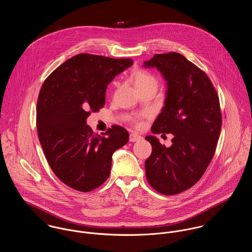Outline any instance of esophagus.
I'll return each mask as SVG.
<instances>
[{"label":"esophagus","mask_w":252,"mask_h":252,"mask_svg":"<svg viewBox=\"0 0 252 252\" xmlns=\"http://www.w3.org/2000/svg\"><path fill=\"white\" fill-rule=\"evenodd\" d=\"M143 137L142 136H140L139 134H136V133H132V134H130V137H129V140H130V142H137V141H140L141 139H142Z\"/></svg>","instance_id":"esophagus-1"}]
</instances>
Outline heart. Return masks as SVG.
Returning <instances> with one entry per match:
<instances>
[{"instance_id":"1","label":"heart","mask_w":252,"mask_h":252,"mask_svg":"<svg viewBox=\"0 0 252 252\" xmlns=\"http://www.w3.org/2000/svg\"><path fill=\"white\" fill-rule=\"evenodd\" d=\"M131 79H132L133 84L137 90H141V89H144L147 87L157 88V85H158V79L154 74L144 71V70H141V69H137L132 72ZM146 116H148L147 112L135 115L134 117L131 118V122L135 126L140 127L142 125L141 121H142L143 117H146Z\"/></svg>"}]
</instances>
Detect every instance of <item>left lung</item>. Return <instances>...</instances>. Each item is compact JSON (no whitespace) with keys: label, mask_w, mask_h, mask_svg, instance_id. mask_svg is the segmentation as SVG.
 Masks as SVG:
<instances>
[{"label":"left lung","mask_w":252,"mask_h":252,"mask_svg":"<svg viewBox=\"0 0 252 252\" xmlns=\"http://www.w3.org/2000/svg\"><path fill=\"white\" fill-rule=\"evenodd\" d=\"M144 67L157 68L168 84L151 132L174 135L170 147L145 137L152 146L145 175L157 192L176 195L199 181L215 155L222 123L219 98L208 74L178 52L155 54Z\"/></svg>","instance_id":"left-lung-1"}]
</instances>
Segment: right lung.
Here are the masks:
<instances>
[{
  "label": "right lung",
  "mask_w": 252,
  "mask_h": 252,
  "mask_svg": "<svg viewBox=\"0 0 252 252\" xmlns=\"http://www.w3.org/2000/svg\"><path fill=\"white\" fill-rule=\"evenodd\" d=\"M133 64L131 58L81 53L64 62L41 85L36 103V129L44 156L63 183L89 192L108 180L113 152L127 144L119 125L103 136L86 125L91 112L106 103L107 85Z\"/></svg>",
  "instance_id": "obj_1"
}]
</instances>
